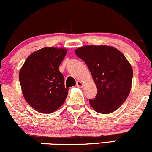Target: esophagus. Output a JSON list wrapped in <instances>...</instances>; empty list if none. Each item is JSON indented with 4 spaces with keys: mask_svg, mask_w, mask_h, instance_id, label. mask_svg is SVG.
Returning a JSON list of instances; mask_svg holds the SVG:
<instances>
[{
    "mask_svg": "<svg viewBox=\"0 0 152 152\" xmlns=\"http://www.w3.org/2000/svg\"><path fill=\"white\" fill-rule=\"evenodd\" d=\"M83 85H84V84H83V83H82L81 81L78 80L77 81L76 83V86L77 87V88H82L83 87Z\"/></svg>",
    "mask_w": 152,
    "mask_h": 152,
    "instance_id": "obj_1",
    "label": "esophagus"
}]
</instances>
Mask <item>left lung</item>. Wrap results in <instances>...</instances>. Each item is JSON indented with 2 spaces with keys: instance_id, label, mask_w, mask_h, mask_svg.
<instances>
[{
  "instance_id": "1",
  "label": "left lung",
  "mask_w": 152,
  "mask_h": 152,
  "mask_svg": "<svg viewBox=\"0 0 152 152\" xmlns=\"http://www.w3.org/2000/svg\"><path fill=\"white\" fill-rule=\"evenodd\" d=\"M75 54L89 68L98 89L90 105L96 112L113 113L125 102L131 91L133 69L126 58L110 46L86 45Z\"/></svg>"
}]
</instances>
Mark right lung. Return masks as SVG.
<instances>
[{
    "label": "right lung",
    "instance_id": "1",
    "mask_svg": "<svg viewBox=\"0 0 152 152\" xmlns=\"http://www.w3.org/2000/svg\"><path fill=\"white\" fill-rule=\"evenodd\" d=\"M67 52L64 48L44 47L31 54L20 69L23 97L39 113H53L67 98L69 89L59 70Z\"/></svg>",
    "mask_w": 152,
    "mask_h": 152
}]
</instances>
